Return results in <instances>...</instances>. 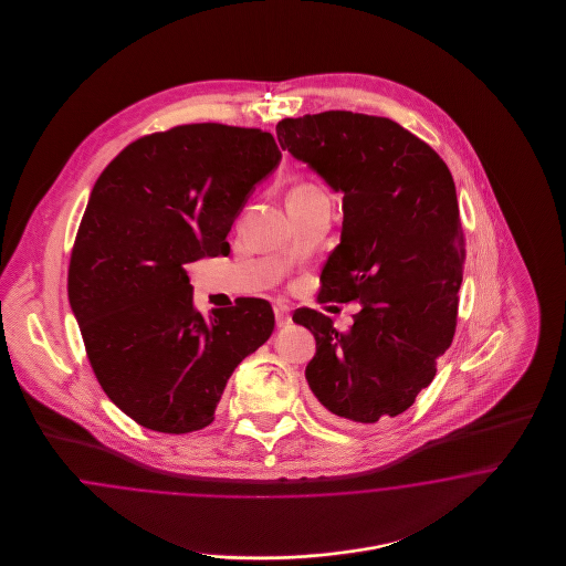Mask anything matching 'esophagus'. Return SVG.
Wrapping results in <instances>:
<instances>
[{"label": "esophagus", "mask_w": 566, "mask_h": 566, "mask_svg": "<svg viewBox=\"0 0 566 566\" xmlns=\"http://www.w3.org/2000/svg\"><path fill=\"white\" fill-rule=\"evenodd\" d=\"M291 310H289V305H284V303H275L273 305V314H275V324L277 326H286V324L291 323V314H289Z\"/></svg>", "instance_id": "34e87169"}]
</instances>
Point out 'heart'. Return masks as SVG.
Instances as JSON below:
<instances>
[{"label": "heart", "instance_id": "b5f03b06", "mask_svg": "<svg viewBox=\"0 0 566 566\" xmlns=\"http://www.w3.org/2000/svg\"><path fill=\"white\" fill-rule=\"evenodd\" d=\"M291 195H323V190L318 189V187H314V185H298V187H295L293 189V192Z\"/></svg>", "mask_w": 566, "mask_h": 566}]
</instances>
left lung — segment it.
<instances>
[{
  "label": "left lung",
  "instance_id": "obj_1",
  "mask_svg": "<svg viewBox=\"0 0 566 566\" xmlns=\"http://www.w3.org/2000/svg\"><path fill=\"white\" fill-rule=\"evenodd\" d=\"M282 150L344 195L323 301H358L348 333L301 307L316 354L305 379L326 418L374 424L411 407L452 344L464 238L457 187L429 144L390 118L328 109L284 118Z\"/></svg>",
  "mask_w": 566,
  "mask_h": 566
}]
</instances>
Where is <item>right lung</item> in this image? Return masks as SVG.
Listing matches in <instances>:
<instances>
[{"instance_id":"add662e5","label":"right lung","mask_w":566,"mask_h":566,"mask_svg":"<svg viewBox=\"0 0 566 566\" xmlns=\"http://www.w3.org/2000/svg\"><path fill=\"white\" fill-rule=\"evenodd\" d=\"M280 159L268 132L180 125L135 139L91 190L67 296L104 392L137 424L208 427L227 379L270 339L265 298L242 296L206 318L185 265L229 254L233 220Z\"/></svg>"}]
</instances>
